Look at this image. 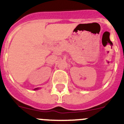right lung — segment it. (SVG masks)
<instances>
[{
  "label": "right lung",
  "mask_w": 124,
  "mask_h": 124,
  "mask_svg": "<svg viewBox=\"0 0 124 124\" xmlns=\"http://www.w3.org/2000/svg\"><path fill=\"white\" fill-rule=\"evenodd\" d=\"M39 87H37V88H35V89H34V90H38V89H39Z\"/></svg>",
  "instance_id": "1"
}]
</instances>
